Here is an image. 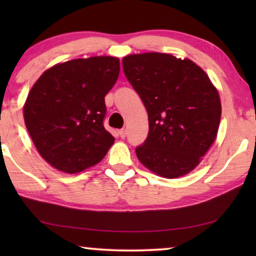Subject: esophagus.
Returning <instances> with one entry per match:
<instances>
[{"mask_svg":"<svg viewBox=\"0 0 256 256\" xmlns=\"http://www.w3.org/2000/svg\"><path fill=\"white\" fill-rule=\"evenodd\" d=\"M118 134H120L121 138H124L126 135H127V129H120V130H118Z\"/></svg>","mask_w":256,"mask_h":256,"instance_id":"1","label":"esophagus"}]
</instances>
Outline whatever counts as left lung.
<instances>
[{"mask_svg": "<svg viewBox=\"0 0 256 256\" xmlns=\"http://www.w3.org/2000/svg\"><path fill=\"white\" fill-rule=\"evenodd\" d=\"M122 66L148 112L149 132L136 148L138 160L169 180L191 172L218 134V90L204 70L188 58L146 52L126 56Z\"/></svg>", "mask_w": 256, "mask_h": 256, "instance_id": "1", "label": "left lung"}]
</instances>
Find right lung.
Wrapping results in <instances>:
<instances>
[{
	"label": "right lung",
	"instance_id": "1",
	"mask_svg": "<svg viewBox=\"0 0 256 256\" xmlns=\"http://www.w3.org/2000/svg\"><path fill=\"white\" fill-rule=\"evenodd\" d=\"M120 60L96 56L59 62L31 87L23 116L37 152L54 169L78 174L96 166L115 141L104 129V96Z\"/></svg>",
	"mask_w": 256,
	"mask_h": 256
}]
</instances>
